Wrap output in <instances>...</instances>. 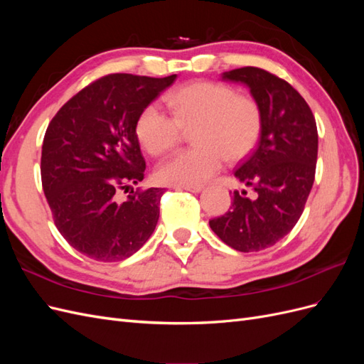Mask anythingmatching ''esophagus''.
I'll list each match as a JSON object with an SVG mask.
<instances>
[{
    "mask_svg": "<svg viewBox=\"0 0 364 364\" xmlns=\"http://www.w3.org/2000/svg\"><path fill=\"white\" fill-rule=\"evenodd\" d=\"M176 190H185V191H190V193H200L203 190L202 185H178L176 186Z\"/></svg>",
    "mask_w": 364,
    "mask_h": 364,
    "instance_id": "34e87169",
    "label": "esophagus"
}]
</instances>
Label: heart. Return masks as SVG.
<instances>
[{
	"label": "heart",
	"instance_id": "1",
	"mask_svg": "<svg viewBox=\"0 0 364 364\" xmlns=\"http://www.w3.org/2000/svg\"><path fill=\"white\" fill-rule=\"evenodd\" d=\"M170 117L156 105L142 109L135 124L139 144L159 156L190 130L188 150L164 161L156 176L162 183L197 185L238 161L257 144L261 132V111L250 97L237 95L232 87L214 82H196L165 97Z\"/></svg>",
	"mask_w": 364,
	"mask_h": 364
}]
</instances>
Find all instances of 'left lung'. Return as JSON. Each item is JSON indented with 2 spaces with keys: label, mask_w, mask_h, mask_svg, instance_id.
Wrapping results in <instances>:
<instances>
[{
  "label": "left lung",
  "mask_w": 364,
  "mask_h": 364,
  "mask_svg": "<svg viewBox=\"0 0 364 364\" xmlns=\"http://www.w3.org/2000/svg\"><path fill=\"white\" fill-rule=\"evenodd\" d=\"M222 79L246 85L259 106V142L234 173L257 196L234 191L229 211L209 226L232 249L258 252L287 235L304 213L316 173V119L290 83L261 68L226 71Z\"/></svg>",
  "instance_id": "obj_1"
}]
</instances>
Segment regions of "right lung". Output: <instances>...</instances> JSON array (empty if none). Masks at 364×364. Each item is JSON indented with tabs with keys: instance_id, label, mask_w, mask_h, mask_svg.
Masks as SVG:
<instances>
[{
	"instance_id": "add662e5",
	"label": "right lung",
	"mask_w": 364,
	"mask_h": 364,
	"mask_svg": "<svg viewBox=\"0 0 364 364\" xmlns=\"http://www.w3.org/2000/svg\"><path fill=\"white\" fill-rule=\"evenodd\" d=\"M109 74L65 103L47 127L41 176L62 237L95 261L134 255L153 234L162 188L117 199V191L144 179L135 124L142 109L176 80Z\"/></svg>"
}]
</instances>
